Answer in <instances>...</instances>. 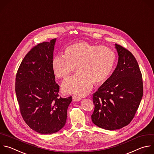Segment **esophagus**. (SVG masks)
Returning a JSON list of instances; mask_svg holds the SVG:
<instances>
[{"instance_id":"1","label":"esophagus","mask_w":154,"mask_h":154,"mask_svg":"<svg viewBox=\"0 0 154 154\" xmlns=\"http://www.w3.org/2000/svg\"><path fill=\"white\" fill-rule=\"evenodd\" d=\"M72 100L74 101H80L81 100V98L79 97L75 96V95H73L72 96Z\"/></svg>"}]
</instances>
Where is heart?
I'll return each mask as SVG.
<instances>
[{"mask_svg": "<svg viewBox=\"0 0 154 154\" xmlns=\"http://www.w3.org/2000/svg\"><path fill=\"white\" fill-rule=\"evenodd\" d=\"M116 61L112 49L79 41L68 46L63 56L54 57L51 65L55 76L63 80L69 77L75 67L77 74L63 83V91L83 96L89 93L93 83L98 85L107 80Z\"/></svg>", "mask_w": 154, "mask_h": 154, "instance_id": "heart-1", "label": "heart"}]
</instances>
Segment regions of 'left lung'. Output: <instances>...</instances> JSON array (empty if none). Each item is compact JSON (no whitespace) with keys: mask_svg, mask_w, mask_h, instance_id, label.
<instances>
[{"mask_svg":"<svg viewBox=\"0 0 154 154\" xmlns=\"http://www.w3.org/2000/svg\"><path fill=\"white\" fill-rule=\"evenodd\" d=\"M119 61L111 77L93 94L91 116L96 126L116 130L134 119L143 94L142 75L138 62L129 50L116 44Z\"/></svg>","mask_w":154,"mask_h":154,"instance_id":"left-lung-1","label":"left lung"}]
</instances>
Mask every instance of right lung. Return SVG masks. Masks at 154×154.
I'll return each instance as SVG.
<instances>
[{
	"mask_svg": "<svg viewBox=\"0 0 154 154\" xmlns=\"http://www.w3.org/2000/svg\"><path fill=\"white\" fill-rule=\"evenodd\" d=\"M56 38L34 46L17 70L16 93L25 123L42 134L60 131L65 125L72 97L59 96V86L52 69Z\"/></svg>",
	"mask_w": 154,
	"mask_h": 154,
	"instance_id": "1",
	"label": "right lung"
}]
</instances>
